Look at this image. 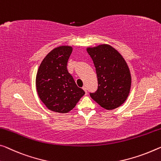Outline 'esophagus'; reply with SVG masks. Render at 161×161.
Returning a JSON list of instances; mask_svg holds the SVG:
<instances>
[{
  "label": "esophagus",
  "instance_id": "34e87169",
  "mask_svg": "<svg viewBox=\"0 0 161 161\" xmlns=\"http://www.w3.org/2000/svg\"><path fill=\"white\" fill-rule=\"evenodd\" d=\"M83 89L84 90V91H85V93H86V94L87 95V93H88V92H87V89H86V86H83Z\"/></svg>",
  "mask_w": 161,
  "mask_h": 161
}]
</instances>
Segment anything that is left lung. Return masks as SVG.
Wrapping results in <instances>:
<instances>
[{
  "instance_id": "1",
  "label": "left lung",
  "mask_w": 161,
  "mask_h": 161,
  "mask_svg": "<svg viewBox=\"0 0 161 161\" xmlns=\"http://www.w3.org/2000/svg\"><path fill=\"white\" fill-rule=\"evenodd\" d=\"M98 78V89L91 97L101 107L112 110L125 102L130 93L131 75L123 57L108 44L87 48Z\"/></svg>"
}]
</instances>
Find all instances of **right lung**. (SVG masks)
<instances>
[{
  "instance_id": "add662e5",
  "label": "right lung",
  "mask_w": 161,
  "mask_h": 161,
  "mask_svg": "<svg viewBox=\"0 0 161 161\" xmlns=\"http://www.w3.org/2000/svg\"><path fill=\"white\" fill-rule=\"evenodd\" d=\"M73 48L60 46L47 54L39 65L36 87L39 98L49 110L68 113L85 94L67 68Z\"/></svg>"
}]
</instances>
